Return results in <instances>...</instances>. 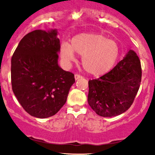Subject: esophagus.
<instances>
[{
	"label": "esophagus",
	"mask_w": 155,
	"mask_h": 155,
	"mask_svg": "<svg viewBox=\"0 0 155 155\" xmlns=\"http://www.w3.org/2000/svg\"><path fill=\"white\" fill-rule=\"evenodd\" d=\"M82 77L81 75H78V74H75V80H79V79H80V78H82Z\"/></svg>",
	"instance_id": "obj_1"
}]
</instances>
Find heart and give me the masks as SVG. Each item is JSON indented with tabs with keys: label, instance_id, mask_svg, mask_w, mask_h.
I'll return each instance as SVG.
<instances>
[{
	"label": "heart",
	"instance_id": "heart-1",
	"mask_svg": "<svg viewBox=\"0 0 155 155\" xmlns=\"http://www.w3.org/2000/svg\"><path fill=\"white\" fill-rule=\"evenodd\" d=\"M82 56L84 71L94 75L109 72L119 56V47L115 41L100 34H80L73 38L71 44L63 42L60 55L63 63L70 65L75 61V53Z\"/></svg>",
	"mask_w": 155,
	"mask_h": 155
}]
</instances>
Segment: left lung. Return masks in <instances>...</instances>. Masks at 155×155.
<instances>
[{
    "label": "left lung",
    "instance_id": "8db88e82",
    "mask_svg": "<svg viewBox=\"0 0 155 155\" xmlns=\"http://www.w3.org/2000/svg\"><path fill=\"white\" fill-rule=\"evenodd\" d=\"M141 77L138 56L134 51L129 50L111 71L89 81V105L103 117H114L124 113L134 101Z\"/></svg>",
    "mask_w": 155,
    "mask_h": 155
}]
</instances>
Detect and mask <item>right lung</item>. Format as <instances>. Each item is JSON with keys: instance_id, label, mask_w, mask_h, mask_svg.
Masks as SVG:
<instances>
[{"instance_id": "1", "label": "right lung", "mask_w": 155, "mask_h": 155, "mask_svg": "<svg viewBox=\"0 0 155 155\" xmlns=\"http://www.w3.org/2000/svg\"><path fill=\"white\" fill-rule=\"evenodd\" d=\"M56 29H37L25 36L11 59V82L19 103L39 118L56 114L66 102L75 82L58 65L60 40Z\"/></svg>"}]
</instances>
